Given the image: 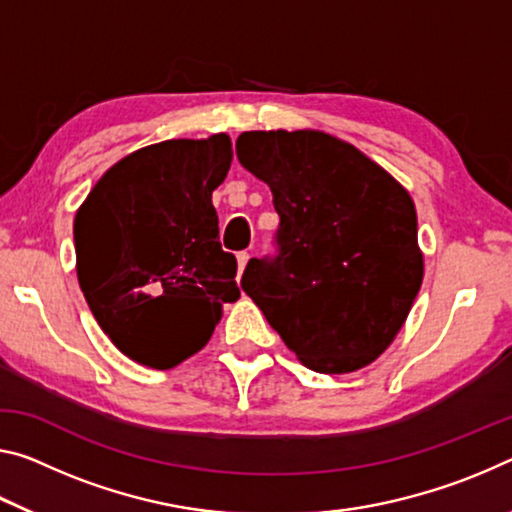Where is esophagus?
Instances as JSON below:
<instances>
[{
	"mask_svg": "<svg viewBox=\"0 0 512 512\" xmlns=\"http://www.w3.org/2000/svg\"><path fill=\"white\" fill-rule=\"evenodd\" d=\"M248 259H250V255H248V253H237V264H239V278H241V273H243V269H246Z\"/></svg>",
	"mask_w": 512,
	"mask_h": 512,
	"instance_id": "obj_1",
	"label": "esophagus"
}]
</instances>
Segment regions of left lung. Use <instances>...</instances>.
<instances>
[{"label":"left lung","mask_w":512,"mask_h":512,"mask_svg":"<svg viewBox=\"0 0 512 512\" xmlns=\"http://www.w3.org/2000/svg\"><path fill=\"white\" fill-rule=\"evenodd\" d=\"M237 157L271 186L280 216V255L250 259L241 289L305 367H367L399 335L424 280L410 193L319 129L243 132Z\"/></svg>","instance_id":"1"}]
</instances>
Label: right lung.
<instances>
[{"instance_id": "right-lung-1", "label": "right lung", "mask_w": 512, "mask_h": 512, "mask_svg": "<svg viewBox=\"0 0 512 512\" xmlns=\"http://www.w3.org/2000/svg\"><path fill=\"white\" fill-rule=\"evenodd\" d=\"M230 164L227 134L154 143L113 164L77 209L79 287L118 351L145 367L198 353L241 296L212 205Z\"/></svg>"}]
</instances>
